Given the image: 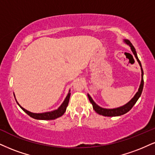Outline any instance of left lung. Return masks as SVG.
<instances>
[{
	"mask_svg": "<svg viewBox=\"0 0 155 155\" xmlns=\"http://www.w3.org/2000/svg\"><path fill=\"white\" fill-rule=\"evenodd\" d=\"M124 43H126L127 45H128L131 47V51H132L134 55V57H136L137 62H139V66L141 67V71H142V80H141L140 85H139L138 91H137L136 94L134 95V96L133 98L127 103V104L124 105V106L118 107V108H102V107L99 106L98 105H97L94 102V101H93L92 98H91V95L87 94V97H88L90 102H91L93 105V109L95 110V111L96 112L97 114H100V115H102L104 116H119L127 114V113L128 111H129V110L132 108V107L134 106V104H136L137 101H138V99L139 98V97L141 96V94H142V93L143 87H144V79H143L144 72H143V70L142 68V64H141L140 61H139L138 57H137L136 49H135L134 47L132 45V44L130 42V41H129L128 39H124Z\"/></svg>",
	"mask_w": 155,
	"mask_h": 155,
	"instance_id": "1",
	"label": "left lung"
}]
</instances>
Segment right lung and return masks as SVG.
Instances as JSON below:
<instances>
[{"mask_svg": "<svg viewBox=\"0 0 155 155\" xmlns=\"http://www.w3.org/2000/svg\"><path fill=\"white\" fill-rule=\"evenodd\" d=\"M70 90L69 91V93L68 95L66 96L64 101H63V103L61 104V106L59 107L56 110H51V111H48V112H45V113H39V114H37V113H32L28 111V110H26L25 108H23L22 106H21V105L18 104V101H16V103L18 104V105L20 106V108L24 110L25 113L28 114V116H31V118H35V119H38V120H53V119H56V118L60 117L62 116L63 114H64V112L66 111V108L68 106V103H69V100H70ZM14 95V94H13ZM15 97V95H14Z\"/></svg>", "mask_w": 155, "mask_h": 155, "instance_id": "obj_1", "label": "right lung"}]
</instances>
